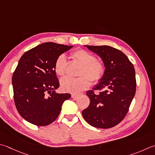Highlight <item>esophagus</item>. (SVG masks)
<instances>
[{
  "label": "esophagus",
  "mask_w": 155,
  "mask_h": 155,
  "mask_svg": "<svg viewBox=\"0 0 155 155\" xmlns=\"http://www.w3.org/2000/svg\"><path fill=\"white\" fill-rule=\"evenodd\" d=\"M78 95H76V94H72V98H73L74 99H77L78 98Z\"/></svg>",
  "instance_id": "obj_1"
}]
</instances>
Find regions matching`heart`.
<instances>
[{
	"instance_id": "b5f03b06",
	"label": "heart",
	"mask_w": 155,
	"mask_h": 155,
	"mask_svg": "<svg viewBox=\"0 0 155 155\" xmlns=\"http://www.w3.org/2000/svg\"><path fill=\"white\" fill-rule=\"evenodd\" d=\"M71 58L81 64L79 71L81 77L78 78L66 77L60 82V86L64 92L78 93L85 90L91 85V81L94 83H98L104 77L105 68L104 63L96 60V57L85 50L78 49L71 54ZM67 66L66 58L64 54L59 56L56 60L54 70L56 73L64 76Z\"/></svg>"
}]
</instances>
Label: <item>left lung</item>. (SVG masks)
Returning a JSON list of instances; mask_svg holds the SVG:
<instances>
[{
    "instance_id": "1",
    "label": "left lung",
    "mask_w": 155,
    "mask_h": 155,
    "mask_svg": "<svg viewBox=\"0 0 155 155\" xmlns=\"http://www.w3.org/2000/svg\"><path fill=\"white\" fill-rule=\"evenodd\" d=\"M101 57L105 72L93 90L87 92L89 107L82 111L86 122L99 128H110L122 122L135 95V70L122 51L109 45H85ZM95 90L100 93L95 94Z\"/></svg>"
}]
</instances>
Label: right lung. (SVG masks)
I'll return each instance as SVG.
<instances>
[{"label":"right lung","instance_id":"right-lung-1","mask_svg":"<svg viewBox=\"0 0 155 155\" xmlns=\"http://www.w3.org/2000/svg\"><path fill=\"white\" fill-rule=\"evenodd\" d=\"M73 45L46 42L27 51L13 72L12 84L16 108L27 122L39 126L52 123L69 93H57L60 84L54 70L57 58Z\"/></svg>","mask_w":155,"mask_h":155}]
</instances>
